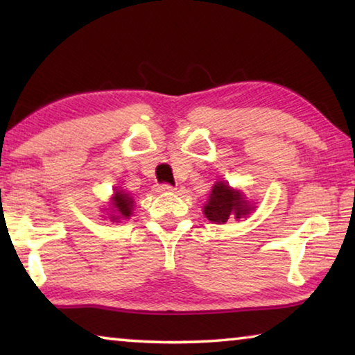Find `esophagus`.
<instances>
[{
    "label": "esophagus",
    "mask_w": 355,
    "mask_h": 355,
    "mask_svg": "<svg viewBox=\"0 0 355 355\" xmlns=\"http://www.w3.org/2000/svg\"><path fill=\"white\" fill-rule=\"evenodd\" d=\"M155 191L156 192H172L173 191V186L169 183H159L155 186Z\"/></svg>",
    "instance_id": "1"
}]
</instances>
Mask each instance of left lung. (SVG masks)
<instances>
[{
	"label": "left lung",
	"instance_id": "obj_1",
	"mask_svg": "<svg viewBox=\"0 0 355 355\" xmlns=\"http://www.w3.org/2000/svg\"><path fill=\"white\" fill-rule=\"evenodd\" d=\"M249 203L244 200L241 192L232 189L230 186L224 182H219L213 186L211 194H209V200L203 208V213L208 218V220L218 222V224H224L228 220L230 216H235L236 219L245 216L250 211Z\"/></svg>",
	"mask_w": 355,
	"mask_h": 355
}]
</instances>
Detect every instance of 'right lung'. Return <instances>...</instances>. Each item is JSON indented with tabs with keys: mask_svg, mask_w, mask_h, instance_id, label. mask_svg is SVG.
<instances>
[{
	"mask_svg": "<svg viewBox=\"0 0 355 355\" xmlns=\"http://www.w3.org/2000/svg\"><path fill=\"white\" fill-rule=\"evenodd\" d=\"M112 209L117 214H112L110 218L111 220H117L120 218L128 219L133 214L131 213V209H133V199L128 197V194H125L123 191H116L112 197Z\"/></svg>",
	"mask_w": 355,
	"mask_h": 355,
	"instance_id": "obj_1",
	"label": "right lung"
}]
</instances>
